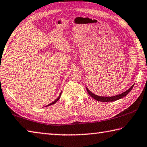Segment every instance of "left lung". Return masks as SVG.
Returning a JSON list of instances; mask_svg holds the SVG:
<instances>
[{"instance_id":"obj_1","label":"left lung","mask_w":147,"mask_h":147,"mask_svg":"<svg viewBox=\"0 0 147 147\" xmlns=\"http://www.w3.org/2000/svg\"><path fill=\"white\" fill-rule=\"evenodd\" d=\"M134 85H132V86L129 89H128L127 91H125L124 92L121 93V94L114 96H111V97H105V96H97L94 94H93L92 92H91L90 90L87 89L86 87L87 91L89 93V94L90 96L92 97L94 99L97 101H103V102H110V101H116L118 100L121 99V98H123L125 96L127 95L130 92V90L132 89L133 87H134Z\"/></svg>"}]
</instances>
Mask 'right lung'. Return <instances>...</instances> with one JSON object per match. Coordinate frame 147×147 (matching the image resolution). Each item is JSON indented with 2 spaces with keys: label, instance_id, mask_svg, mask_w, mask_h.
<instances>
[{
  "label": "right lung",
  "instance_id": "add662e5",
  "mask_svg": "<svg viewBox=\"0 0 147 147\" xmlns=\"http://www.w3.org/2000/svg\"><path fill=\"white\" fill-rule=\"evenodd\" d=\"M61 94H62V93H60V94L59 95V96H58V98H57V99H56L54 101H53V102H52V103H51L50 104H49V105H47V106H49V105H53V104H55L56 102H57V101L60 99V96H61ZM47 106H46V107H47Z\"/></svg>",
  "mask_w": 147,
  "mask_h": 147
}]
</instances>
